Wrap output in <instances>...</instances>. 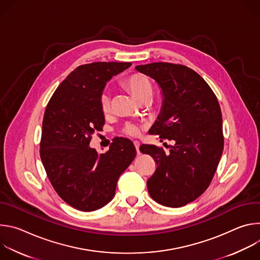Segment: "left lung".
<instances>
[{
	"label": "left lung",
	"mask_w": 260,
	"mask_h": 260,
	"mask_svg": "<svg viewBox=\"0 0 260 260\" xmlns=\"http://www.w3.org/2000/svg\"><path fill=\"white\" fill-rule=\"evenodd\" d=\"M120 67V62L99 61L76 68L56 88L44 113L40 156L46 174L56 193L83 212L112 201L119 176L134 159L125 156L123 142L134 153L133 143L125 140L103 151L89 147L105 124L103 90Z\"/></svg>",
	"instance_id": "left-lung-1"
}]
</instances>
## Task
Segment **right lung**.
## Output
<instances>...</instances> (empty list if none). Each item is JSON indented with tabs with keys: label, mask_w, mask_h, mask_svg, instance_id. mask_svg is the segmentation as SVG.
<instances>
[{
	"label": "right lung",
	"mask_w": 260,
	"mask_h": 260,
	"mask_svg": "<svg viewBox=\"0 0 260 260\" xmlns=\"http://www.w3.org/2000/svg\"><path fill=\"white\" fill-rule=\"evenodd\" d=\"M136 69L161 89V111L148 133L173 140L166 151L155 147L149 152L157 168L147 181L148 192L162 206L183 207L208 188L223 151L219 103L207 82L187 67L152 62Z\"/></svg>",
	"instance_id": "add662e5"
}]
</instances>
